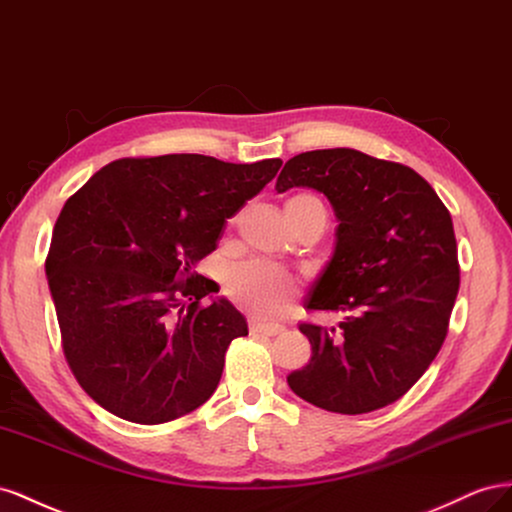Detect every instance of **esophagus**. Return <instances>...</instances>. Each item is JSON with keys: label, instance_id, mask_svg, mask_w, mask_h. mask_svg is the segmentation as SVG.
<instances>
[{"label": "esophagus", "instance_id": "esophagus-1", "mask_svg": "<svg viewBox=\"0 0 512 512\" xmlns=\"http://www.w3.org/2000/svg\"><path fill=\"white\" fill-rule=\"evenodd\" d=\"M285 328L279 324H264V321H251V332L255 334H266V337H276L281 334Z\"/></svg>", "mask_w": 512, "mask_h": 512}]
</instances>
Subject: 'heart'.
I'll return each instance as SVG.
<instances>
[{
    "label": "heart",
    "instance_id": "b5f03b06",
    "mask_svg": "<svg viewBox=\"0 0 512 512\" xmlns=\"http://www.w3.org/2000/svg\"><path fill=\"white\" fill-rule=\"evenodd\" d=\"M306 203L319 201L309 195H296L285 203V208L306 206ZM225 291L242 309L264 317H274L285 313L289 302L298 294V283L287 270L268 259H246L227 270Z\"/></svg>",
    "mask_w": 512,
    "mask_h": 512
}]
</instances>
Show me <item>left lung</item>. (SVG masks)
Masks as SVG:
<instances>
[{"label": "left lung", "instance_id": "8db88e82", "mask_svg": "<svg viewBox=\"0 0 512 512\" xmlns=\"http://www.w3.org/2000/svg\"><path fill=\"white\" fill-rule=\"evenodd\" d=\"M294 186L324 195L339 221L304 309L343 321L300 324L313 354L287 384L328 412L379 410L418 382L446 339L459 291L450 212L414 169L352 148L289 158L276 191Z\"/></svg>", "mask_w": 512, "mask_h": 512}]
</instances>
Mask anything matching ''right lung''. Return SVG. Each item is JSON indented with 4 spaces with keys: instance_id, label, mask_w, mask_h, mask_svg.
<instances>
[{
    "instance_id": "add662e5",
    "label": "right lung",
    "mask_w": 512,
    "mask_h": 512,
    "mask_svg": "<svg viewBox=\"0 0 512 512\" xmlns=\"http://www.w3.org/2000/svg\"><path fill=\"white\" fill-rule=\"evenodd\" d=\"M281 165L120 158L64 203L45 272L66 360L100 407L160 425L212 397L229 343L248 326L195 266Z\"/></svg>"
}]
</instances>
